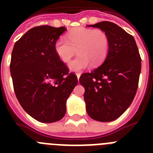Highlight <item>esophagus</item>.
<instances>
[{
  "label": "esophagus",
  "mask_w": 153,
  "mask_h": 153,
  "mask_svg": "<svg viewBox=\"0 0 153 153\" xmlns=\"http://www.w3.org/2000/svg\"><path fill=\"white\" fill-rule=\"evenodd\" d=\"M80 76H81V74H80V73H77V74H76V77H77L78 80H79V77H80Z\"/></svg>",
  "instance_id": "esophagus-1"
}]
</instances>
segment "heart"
<instances>
[{
  "mask_svg": "<svg viewBox=\"0 0 153 153\" xmlns=\"http://www.w3.org/2000/svg\"><path fill=\"white\" fill-rule=\"evenodd\" d=\"M54 50L58 57L64 63H69L77 52V56L69 64L70 70L77 72L90 63L96 67L104 61L109 50V38L102 30L76 28L68 32L66 39H58Z\"/></svg>",
  "mask_w": 153,
  "mask_h": 153,
  "instance_id": "heart-1",
  "label": "heart"
}]
</instances>
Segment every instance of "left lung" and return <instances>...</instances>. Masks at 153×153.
<instances>
[{
  "mask_svg": "<svg viewBox=\"0 0 153 153\" xmlns=\"http://www.w3.org/2000/svg\"><path fill=\"white\" fill-rule=\"evenodd\" d=\"M88 27L100 28L109 38V50L100 67L80 76L85 88L86 112L93 120L110 122L128 109L137 91L141 57L134 37L117 24L102 21Z\"/></svg>",
  "mask_w": 153,
  "mask_h": 153,
  "instance_id": "8db88e82",
  "label": "left lung"
}]
</instances>
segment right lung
<instances>
[{
  "label": "right lung",
  "mask_w": 153,
  "mask_h": 153,
  "mask_svg": "<svg viewBox=\"0 0 153 153\" xmlns=\"http://www.w3.org/2000/svg\"><path fill=\"white\" fill-rule=\"evenodd\" d=\"M66 30L48 25L31 28L12 51L10 70L16 97L23 109L42 123L64 117L67 100L78 83L54 50Z\"/></svg>",
  "instance_id": "add662e5"
}]
</instances>
